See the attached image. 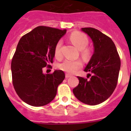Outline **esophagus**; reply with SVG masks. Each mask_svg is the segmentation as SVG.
Wrapping results in <instances>:
<instances>
[{"label":"esophagus","instance_id":"1","mask_svg":"<svg viewBox=\"0 0 131 131\" xmlns=\"http://www.w3.org/2000/svg\"><path fill=\"white\" fill-rule=\"evenodd\" d=\"M71 75H70V74L69 73H66V78H69V77H71Z\"/></svg>","mask_w":131,"mask_h":131}]
</instances>
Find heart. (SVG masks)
<instances>
[{
    "instance_id": "heart-1",
    "label": "heart",
    "mask_w": 131,
    "mask_h": 131,
    "mask_svg": "<svg viewBox=\"0 0 131 131\" xmlns=\"http://www.w3.org/2000/svg\"><path fill=\"white\" fill-rule=\"evenodd\" d=\"M70 40L71 42L79 50H81V54L84 58H89L91 55V50L86 47L89 45V40L87 36L81 32H73L70 35ZM62 41L58 40L54 48V55L56 58H60L62 57ZM83 66V63L81 60H66L58 66V68L61 70L69 73H75L77 69Z\"/></svg>"
}]
</instances>
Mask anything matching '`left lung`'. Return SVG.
<instances>
[{
    "instance_id": "obj_1",
    "label": "left lung",
    "mask_w": 131,
    "mask_h": 131,
    "mask_svg": "<svg viewBox=\"0 0 131 131\" xmlns=\"http://www.w3.org/2000/svg\"><path fill=\"white\" fill-rule=\"evenodd\" d=\"M82 31L91 38L94 52L84 71L90 79L77 77L79 83L73 89L76 98L88 105L101 104L110 96L117 84L121 60L110 38L98 29L84 27Z\"/></svg>"
}]
</instances>
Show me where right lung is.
I'll return each instance as SVG.
<instances>
[{
	"mask_svg": "<svg viewBox=\"0 0 131 131\" xmlns=\"http://www.w3.org/2000/svg\"><path fill=\"white\" fill-rule=\"evenodd\" d=\"M66 33L47 26H39L21 38L11 63L12 83L16 93L27 104L43 106L54 100L57 88L65 79L62 70L44 74L50 68L57 42Z\"/></svg>",
	"mask_w": 131,
	"mask_h": 131,
	"instance_id": "1",
	"label": "right lung"
}]
</instances>
